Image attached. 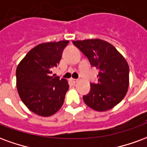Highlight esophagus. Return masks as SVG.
<instances>
[{
  "instance_id": "esophagus-1",
  "label": "esophagus",
  "mask_w": 147,
  "mask_h": 147,
  "mask_svg": "<svg viewBox=\"0 0 147 147\" xmlns=\"http://www.w3.org/2000/svg\"><path fill=\"white\" fill-rule=\"evenodd\" d=\"M71 82H72L74 84H75V83H76L77 82L79 81V80H76V79H73V78H71Z\"/></svg>"
}]
</instances>
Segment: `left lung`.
I'll return each instance as SVG.
<instances>
[{
	"mask_svg": "<svg viewBox=\"0 0 147 147\" xmlns=\"http://www.w3.org/2000/svg\"><path fill=\"white\" fill-rule=\"evenodd\" d=\"M73 44L99 69L97 83H90V91L83 97L90 108L105 112L119 104L129 86V66L122 54L102 39L73 41Z\"/></svg>",
	"mask_w": 147,
	"mask_h": 147,
	"instance_id": "1",
	"label": "left lung"
}]
</instances>
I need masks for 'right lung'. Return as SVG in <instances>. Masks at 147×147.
<instances>
[{"instance_id": "obj_1", "label": "right lung", "mask_w": 147, "mask_h": 147, "mask_svg": "<svg viewBox=\"0 0 147 147\" xmlns=\"http://www.w3.org/2000/svg\"><path fill=\"white\" fill-rule=\"evenodd\" d=\"M69 41L42 43L28 52L16 68V86L22 102L31 112L50 117L64 102L69 85L65 79L51 76Z\"/></svg>"}]
</instances>
